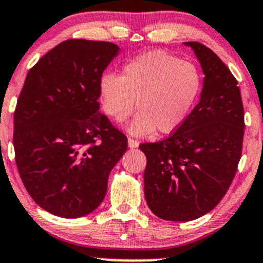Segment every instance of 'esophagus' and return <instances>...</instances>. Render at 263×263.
<instances>
[{
	"label": "esophagus",
	"mask_w": 263,
	"mask_h": 263,
	"mask_svg": "<svg viewBox=\"0 0 263 263\" xmlns=\"http://www.w3.org/2000/svg\"><path fill=\"white\" fill-rule=\"evenodd\" d=\"M128 145H129V148H132V149L138 148V146H139V142H138V140L132 139V138H129V139H128Z\"/></svg>",
	"instance_id": "34e87169"
}]
</instances>
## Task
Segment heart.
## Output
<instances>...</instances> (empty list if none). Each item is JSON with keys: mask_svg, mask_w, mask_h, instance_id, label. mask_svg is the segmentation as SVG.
<instances>
[{"mask_svg": "<svg viewBox=\"0 0 263 263\" xmlns=\"http://www.w3.org/2000/svg\"><path fill=\"white\" fill-rule=\"evenodd\" d=\"M200 74L196 66L164 51L144 52L124 65L121 76L104 74L99 83L104 112L121 123L135 108L139 110L128 132L143 137L158 129L163 134L177 130L198 99Z\"/></svg>", "mask_w": 263, "mask_h": 263, "instance_id": "b5f03b06", "label": "heart"}]
</instances>
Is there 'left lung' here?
<instances>
[{
	"label": "left lung",
	"instance_id": "1",
	"mask_svg": "<svg viewBox=\"0 0 263 263\" xmlns=\"http://www.w3.org/2000/svg\"><path fill=\"white\" fill-rule=\"evenodd\" d=\"M204 79L199 103L173 134L139 146L146 157L144 194L165 221L187 222L211 212L232 183L242 154L245 112L238 83L223 61L199 42Z\"/></svg>",
	"mask_w": 263,
	"mask_h": 263
}]
</instances>
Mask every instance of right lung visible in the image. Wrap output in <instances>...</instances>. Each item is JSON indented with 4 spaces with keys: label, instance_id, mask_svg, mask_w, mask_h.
Returning <instances> with one entry per match:
<instances>
[{
    "label": "right lung",
    "instance_id": "obj_1",
    "mask_svg": "<svg viewBox=\"0 0 263 263\" xmlns=\"http://www.w3.org/2000/svg\"><path fill=\"white\" fill-rule=\"evenodd\" d=\"M112 42L66 40L30 70L13 115L16 164L45 211L78 218L97 210L111 169L128 149L99 112V83L119 53Z\"/></svg>",
    "mask_w": 263,
    "mask_h": 263
}]
</instances>
